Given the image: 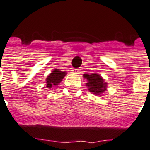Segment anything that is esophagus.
I'll return each mask as SVG.
<instances>
[{
	"label": "esophagus",
	"mask_w": 150,
	"mask_h": 150,
	"mask_svg": "<svg viewBox=\"0 0 150 150\" xmlns=\"http://www.w3.org/2000/svg\"><path fill=\"white\" fill-rule=\"evenodd\" d=\"M72 71H73V73H75V74H79V73H80V69H73Z\"/></svg>",
	"instance_id": "34e87169"
}]
</instances>
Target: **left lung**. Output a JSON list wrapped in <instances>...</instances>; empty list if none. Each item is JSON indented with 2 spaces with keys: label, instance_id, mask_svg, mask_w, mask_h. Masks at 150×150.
<instances>
[{
  "label": "left lung",
  "instance_id": "8db88e82",
  "mask_svg": "<svg viewBox=\"0 0 150 150\" xmlns=\"http://www.w3.org/2000/svg\"><path fill=\"white\" fill-rule=\"evenodd\" d=\"M84 77L87 80L88 90L95 95H101L104 93L107 90V83L104 81L99 74L92 73L91 75L85 74Z\"/></svg>",
  "mask_w": 150,
  "mask_h": 150
}]
</instances>
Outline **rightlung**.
<instances>
[{
  "label": "right lung",
  "mask_w": 150,
  "mask_h": 150,
  "mask_svg": "<svg viewBox=\"0 0 150 150\" xmlns=\"http://www.w3.org/2000/svg\"><path fill=\"white\" fill-rule=\"evenodd\" d=\"M66 72H63L60 69H54L52 71V73H50V75H48V77L46 78V83H47V87L52 88L55 86H58L63 78L65 76Z\"/></svg>",
  "instance_id": "1"
}]
</instances>
